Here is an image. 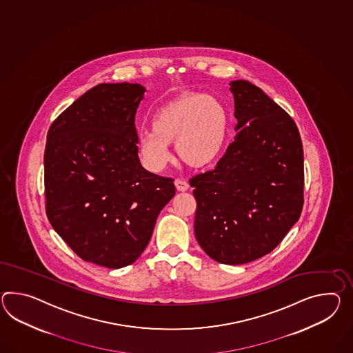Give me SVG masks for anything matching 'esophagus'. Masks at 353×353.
<instances>
[{
	"label": "esophagus",
	"instance_id": "esophagus-1",
	"mask_svg": "<svg viewBox=\"0 0 353 353\" xmlns=\"http://www.w3.org/2000/svg\"><path fill=\"white\" fill-rule=\"evenodd\" d=\"M174 185H176V189L179 191H188L190 188L189 183L185 180H181V179L174 181Z\"/></svg>",
	"mask_w": 353,
	"mask_h": 353
}]
</instances>
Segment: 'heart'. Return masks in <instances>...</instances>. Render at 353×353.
Segmentation results:
<instances>
[{
  "label": "heart",
  "instance_id": "1",
  "mask_svg": "<svg viewBox=\"0 0 353 353\" xmlns=\"http://www.w3.org/2000/svg\"><path fill=\"white\" fill-rule=\"evenodd\" d=\"M230 117L214 97L186 92L161 105L152 129L140 132L138 152L146 170L161 172L171 161L168 144L174 143L181 161L194 168L214 162L223 150Z\"/></svg>",
  "mask_w": 353,
  "mask_h": 353
}]
</instances>
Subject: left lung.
<instances>
[{"label": "left lung", "mask_w": 353, "mask_h": 353, "mask_svg": "<svg viewBox=\"0 0 353 353\" xmlns=\"http://www.w3.org/2000/svg\"><path fill=\"white\" fill-rule=\"evenodd\" d=\"M237 134L215 168L190 179L195 237L228 265L254 261L281 243L303 207V148L292 117L246 80L230 83Z\"/></svg>", "instance_id": "8db88e82"}]
</instances>
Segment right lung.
<instances>
[{
  "mask_svg": "<svg viewBox=\"0 0 353 353\" xmlns=\"http://www.w3.org/2000/svg\"><path fill=\"white\" fill-rule=\"evenodd\" d=\"M145 89L99 84L52 122L44 150L46 213L78 256L119 269L143 254L173 179L139 161L135 113Z\"/></svg>",
  "mask_w": 353,
  "mask_h": 353,
  "instance_id": "1",
  "label": "right lung"
}]
</instances>
